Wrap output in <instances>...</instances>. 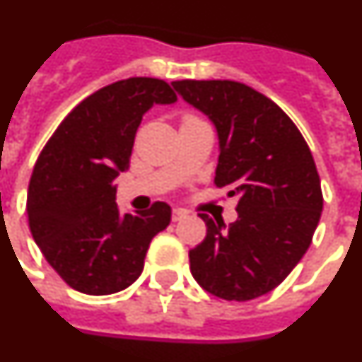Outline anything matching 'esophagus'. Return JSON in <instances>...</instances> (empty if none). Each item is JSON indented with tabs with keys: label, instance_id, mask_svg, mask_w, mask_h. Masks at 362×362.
Returning <instances> with one entry per match:
<instances>
[{
	"label": "esophagus",
	"instance_id": "esophagus-1",
	"mask_svg": "<svg viewBox=\"0 0 362 362\" xmlns=\"http://www.w3.org/2000/svg\"><path fill=\"white\" fill-rule=\"evenodd\" d=\"M186 211H184V209H178V208H175L173 209V223H178V221H182V218L186 217Z\"/></svg>",
	"mask_w": 362,
	"mask_h": 362
}]
</instances>
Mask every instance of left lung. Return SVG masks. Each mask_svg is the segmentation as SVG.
<instances>
[{
	"label": "left lung",
	"mask_w": 362,
	"mask_h": 362,
	"mask_svg": "<svg viewBox=\"0 0 362 362\" xmlns=\"http://www.w3.org/2000/svg\"><path fill=\"white\" fill-rule=\"evenodd\" d=\"M184 101L218 136L215 186L238 200L226 228L206 214L189 269L204 291L247 302L276 289L311 245L322 214L320 176L296 124L274 101L235 81H176Z\"/></svg>",
	"instance_id": "1"
}]
</instances>
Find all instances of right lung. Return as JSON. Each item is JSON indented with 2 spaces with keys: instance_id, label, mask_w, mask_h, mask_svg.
<instances>
[{
  "instance_id": "right-lung-1",
  "label": "right lung",
  "mask_w": 362,
  "mask_h": 362,
  "mask_svg": "<svg viewBox=\"0 0 362 362\" xmlns=\"http://www.w3.org/2000/svg\"><path fill=\"white\" fill-rule=\"evenodd\" d=\"M175 101L160 78L117 81L78 103L42 148L27 191L29 228L71 289L93 296L127 289L154 235L171 223L165 202L119 215L112 182L129 169L145 112Z\"/></svg>"
}]
</instances>
